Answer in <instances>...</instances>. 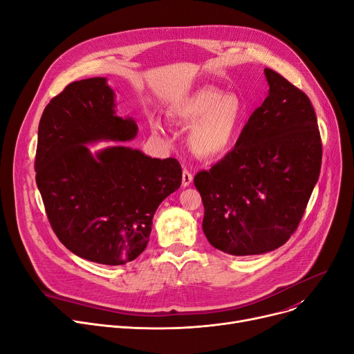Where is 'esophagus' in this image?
Returning <instances> with one entry per match:
<instances>
[{
    "mask_svg": "<svg viewBox=\"0 0 354 354\" xmlns=\"http://www.w3.org/2000/svg\"><path fill=\"white\" fill-rule=\"evenodd\" d=\"M192 180H194L192 174L189 171H187V169H183V172H182V187L183 188L189 187V185L192 183Z\"/></svg>",
    "mask_w": 354,
    "mask_h": 354,
    "instance_id": "esophagus-1",
    "label": "esophagus"
}]
</instances>
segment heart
Instances as JSON below:
<instances>
[{"mask_svg":"<svg viewBox=\"0 0 354 354\" xmlns=\"http://www.w3.org/2000/svg\"><path fill=\"white\" fill-rule=\"evenodd\" d=\"M172 118L183 126L193 124L188 133L189 149L199 158L212 159L227 153L234 145L243 126L244 109L236 96L203 87L178 102ZM152 127L155 132L162 130L159 122Z\"/></svg>","mask_w":354,"mask_h":354,"instance_id":"1","label":"heart"}]
</instances>
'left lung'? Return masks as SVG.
I'll list each match as a JSON object with an SVG mask.
<instances>
[{
	"mask_svg": "<svg viewBox=\"0 0 354 354\" xmlns=\"http://www.w3.org/2000/svg\"><path fill=\"white\" fill-rule=\"evenodd\" d=\"M270 90L235 146L209 171L196 174L202 230L231 255L266 254L299 227L322 167V139L310 99L266 68Z\"/></svg>",
	"mask_w": 354,
	"mask_h": 354,
	"instance_id": "left-lung-1",
	"label": "left lung"
}]
</instances>
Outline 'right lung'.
Returning a JSON list of instances; mask_svg holds the SVG:
<instances>
[{
    "label": "right lung",
    "instance_id": "obj_1",
    "mask_svg": "<svg viewBox=\"0 0 354 354\" xmlns=\"http://www.w3.org/2000/svg\"><path fill=\"white\" fill-rule=\"evenodd\" d=\"M115 107L104 77L70 83L43 111L35 153L53 231L73 254L104 266H123L145 251L158 207L182 182L174 158L127 146L90 152L86 145L136 138V122L116 116Z\"/></svg>",
    "mask_w": 354,
    "mask_h": 354
}]
</instances>
